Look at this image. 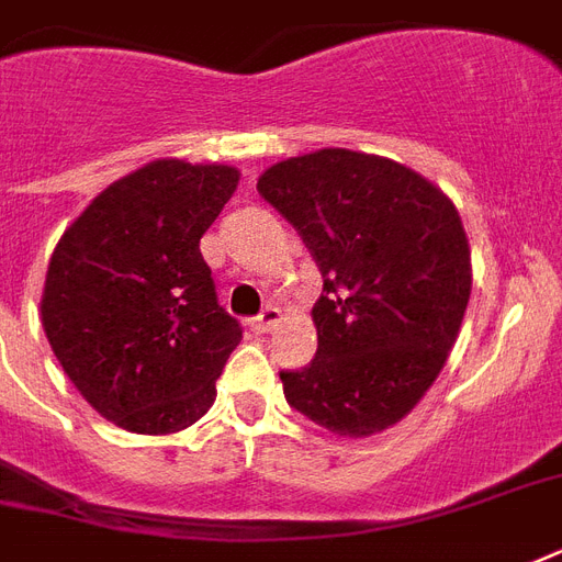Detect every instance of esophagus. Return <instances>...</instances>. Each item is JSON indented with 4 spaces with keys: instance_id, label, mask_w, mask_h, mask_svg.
Returning <instances> with one entry per match:
<instances>
[{
    "instance_id": "1",
    "label": "esophagus",
    "mask_w": 562,
    "mask_h": 562,
    "mask_svg": "<svg viewBox=\"0 0 562 562\" xmlns=\"http://www.w3.org/2000/svg\"><path fill=\"white\" fill-rule=\"evenodd\" d=\"M280 317H282L280 308H277V306H265L262 312H259V315L250 317V329H254V333H271L273 326L280 324Z\"/></svg>"
}]
</instances>
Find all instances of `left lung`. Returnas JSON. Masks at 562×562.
<instances>
[{
  "label": "left lung",
  "instance_id": "left-lung-1",
  "mask_svg": "<svg viewBox=\"0 0 562 562\" xmlns=\"http://www.w3.org/2000/svg\"><path fill=\"white\" fill-rule=\"evenodd\" d=\"M256 189L324 277L315 359L280 370L289 405L341 437L400 423L443 370L470 303L454 203L417 171L347 148L277 162Z\"/></svg>",
  "mask_w": 562,
  "mask_h": 562
}]
</instances>
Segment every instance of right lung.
Here are the masks:
<instances>
[{"label": "right lung", "mask_w": 562, "mask_h": 562, "mask_svg": "<svg viewBox=\"0 0 562 562\" xmlns=\"http://www.w3.org/2000/svg\"><path fill=\"white\" fill-rule=\"evenodd\" d=\"M236 183L229 166L148 162L104 189L52 254L48 344L83 400L125 431L171 435L201 419L241 341L201 256Z\"/></svg>", "instance_id": "obj_1"}]
</instances>
